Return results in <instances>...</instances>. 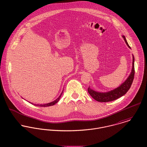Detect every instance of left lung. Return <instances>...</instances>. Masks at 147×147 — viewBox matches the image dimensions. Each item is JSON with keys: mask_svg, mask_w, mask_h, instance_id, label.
Wrapping results in <instances>:
<instances>
[{"mask_svg": "<svg viewBox=\"0 0 147 147\" xmlns=\"http://www.w3.org/2000/svg\"><path fill=\"white\" fill-rule=\"evenodd\" d=\"M122 37L125 41L126 45L128 46V47L129 49H131L130 46L127 42L125 36H122ZM132 57H132V67L131 72L126 80L118 87L115 88L113 90H111L110 91L106 92H97L91 89L90 87L88 88V93L95 100L101 102H106L112 101L120 98L121 97L124 96L126 94L127 91L129 89L134 78L135 60H134V57L133 55H132Z\"/></svg>", "mask_w": 147, "mask_h": 147, "instance_id": "1", "label": "left lung"}]
</instances>
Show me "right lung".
<instances>
[{
    "label": "right lung",
    "mask_w": 147,
    "mask_h": 147,
    "mask_svg": "<svg viewBox=\"0 0 147 147\" xmlns=\"http://www.w3.org/2000/svg\"><path fill=\"white\" fill-rule=\"evenodd\" d=\"M63 92V91H62V92L61 93V94H60V96H59V97L57 98L55 100H54V101L51 102H50V103H48V104H33V103H32V102H30V103L31 104H32V105L37 106H41V107H47V106H53V105H55V104H57V103L59 101V100H60V98H61V97L62 96V94ZM23 99H24V98H23Z\"/></svg>",
    "instance_id": "obj_1"
}]
</instances>
